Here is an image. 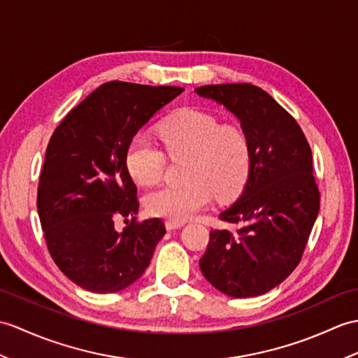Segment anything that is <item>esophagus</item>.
<instances>
[{
	"instance_id": "34e87169",
	"label": "esophagus",
	"mask_w": 358,
	"mask_h": 358,
	"mask_svg": "<svg viewBox=\"0 0 358 358\" xmlns=\"http://www.w3.org/2000/svg\"><path fill=\"white\" fill-rule=\"evenodd\" d=\"M166 229H168L169 231L171 230H176V229H180V227H182V222H176V221H166Z\"/></svg>"
}]
</instances>
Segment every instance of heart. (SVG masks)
<instances>
[{"label": "heart", "instance_id": "obj_1", "mask_svg": "<svg viewBox=\"0 0 358 358\" xmlns=\"http://www.w3.org/2000/svg\"><path fill=\"white\" fill-rule=\"evenodd\" d=\"M163 145L173 160L189 159L182 187H163L145 198L154 217L182 222L204 210L215 195L221 201L235 198L250 173V145L234 124H222L215 115L185 110L160 127ZM129 177L138 186H154L163 178L166 157L145 136L131 140L124 157Z\"/></svg>", "mask_w": 358, "mask_h": 358}]
</instances>
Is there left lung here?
Segmentation results:
<instances>
[{
  "label": "left lung",
  "instance_id": "left-lung-1",
  "mask_svg": "<svg viewBox=\"0 0 358 358\" xmlns=\"http://www.w3.org/2000/svg\"><path fill=\"white\" fill-rule=\"evenodd\" d=\"M195 93L235 115L252 157L243 194L220 213L236 230H210L199 268L230 297L265 294L301 262L317 218L320 194L310 145L297 122L259 87L204 85Z\"/></svg>",
  "mask_w": 358,
  "mask_h": 358
}]
</instances>
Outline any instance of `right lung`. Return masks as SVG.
<instances>
[{
    "mask_svg": "<svg viewBox=\"0 0 358 358\" xmlns=\"http://www.w3.org/2000/svg\"><path fill=\"white\" fill-rule=\"evenodd\" d=\"M185 88L106 82L65 115L48 141L38 213L55 264L93 293H115L146 271L162 220L136 221L137 187L124 164L138 129ZM133 220L119 234L113 218Z\"/></svg>",
    "mask_w": 358,
    "mask_h": 358,
    "instance_id": "right-lung-1",
    "label": "right lung"
}]
</instances>
